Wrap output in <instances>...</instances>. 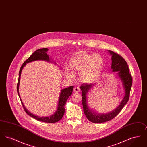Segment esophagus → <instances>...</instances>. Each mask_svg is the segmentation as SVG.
Returning a JSON list of instances; mask_svg holds the SVG:
<instances>
[{
    "instance_id": "obj_1",
    "label": "esophagus",
    "mask_w": 147,
    "mask_h": 147,
    "mask_svg": "<svg viewBox=\"0 0 147 147\" xmlns=\"http://www.w3.org/2000/svg\"><path fill=\"white\" fill-rule=\"evenodd\" d=\"M79 91H80V88L79 87H77V86L74 87V92L78 93V92H79Z\"/></svg>"
}]
</instances>
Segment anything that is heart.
<instances>
[{
    "instance_id": "1",
    "label": "heart",
    "mask_w": 147,
    "mask_h": 147,
    "mask_svg": "<svg viewBox=\"0 0 147 147\" xmlns=\"http://www.w3.org/2000/svg\"><path fill=\"white\" fill-rule=\"evenodd\" d=\"M104 60L98 54L82 53L74 57L70 62V67L74 73L80 74L81 80L85 83L94 81L102 69ZM66 74L70 78H74L71 70L66 69Z\"/></svg>"
}]
</instances>
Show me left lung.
<instances>
[{
    "label": "left lung",
    "instance_id": "1",
    "mask_svg": "<svg viewBox=\"0 0 147 147\" xmlns=\"http://www.w3.org/2000/svg\"><path fill=\"white\" fill-rule=\"evenodd\" d=\"M111 55V69L112 71H117V76L121 79L123 88L125 89V95L120 104L113 111L105 114L95 113L89 109L87 103V93L90 90L95 84L83 83L81 85L80 89L82 95V104L84 113L90 121L93 123H100L109 121L115 118L122 110L124 106L128 101L129 94L132 85V77L129 73L128 64L126 61L121 56L111 50H109Z\"/></svg>",
    "mask_w": 147,
    "mask_h": 147
}]
</instances>
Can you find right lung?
Returning a JSON list of instances; mask_svg holds the SVG:
<instances>
[{
  "mask_svg": "<svg viewBox=\"0 0 147 147\" xmlns=\"http://www.w3.org/2000/svg\"><path fill=\"white\" fill-rule=\"evenodd\" d=\"M48 50L49 49L47 48H43V49H38L35 51V52L30 56L28 59H27L22 64V65L20 68V71H19V79H18V84H17V91H18V94L20 99L21 104L24 107V109L28 115L37 120L41 121V122H47V123H55V122L59 121V120H61V119L63 117L64 113V106L65 105V103H66L68 98L72 94V92L73 90L74 86L73 85L70 86L67 88L63 89L61 90L60 95H59V101H58V107H57V110L53 115H52V116H49V117H38L37 116H35V115L29 112L24 105V104L21 100V98L20 96L19 92L21 71L22 70L23 68L25 66V65L27 63L31 62H33L35 61L43 60V61H46L47 62H50L49 56L47 54V52L48 51Z\"/></svg>",
  "mask_w": 147,
  "mask_h": 147,
  "instance_id": "obj_1",
  "label": "right lung"
}]
</instances>
